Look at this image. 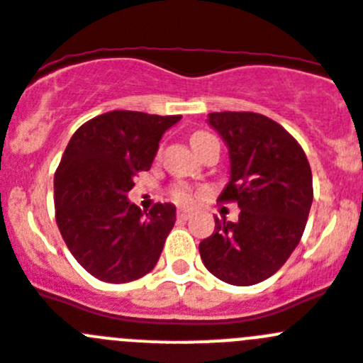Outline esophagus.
Wrapping results in <instances>:
<instances>
[{
  "instance_id": "esophagus-1",
  "label": "esophagus",
  "mask_w": 363,
  "mask_h": 363,
  "mask_svg": "<svg viewBox=\"0 0 363 363\" xmlns=\"http://www.w3.org/2000/svg\"><path fill=\"white\" fill-rule=\"evenodd\" d=\"M176 216H178V220H189V218L192 216V213L189 209H178V213H176Z\"/></svg>"
}]
</instances>
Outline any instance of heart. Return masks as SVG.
<instances>
[{
  "mask_svg": "<svg viewBox=\"0 0 363 363\" xmlns=\"http://www.w3.org/2000/svg\"><path fill=\"white\" fill-rule=\"evenodd\" d=\"M213 140H216V138H214L213 134L205 133V130H198V133H194L191 136V143L196 152H200V150L203 149L207 143L213 142ZM169 196H171L176 203L189 205L194 201L196 191H194V189L187 184H174V185H171V189H169Z\"/></svg>",
  "mask_w": 363,
  "mask_h": 363,
  "instance_id": "b5f03b06",
  "label": "heart"
}]
</instances>
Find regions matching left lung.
<instances>
[{"mask_svg": "<svg viewBox=\"0 0 363 363\" xmlns=\"http://www.w3.org/2000/svg\"><path fill=\"white\" fill-rule=\"evenodd\" d=\"M209 123L229 147L230 179L218 201L238 203V221L218 220L200 243L211 274L255 285L287 262L306 229L313 174L300 143L258 112H211Z\"/></svg>", "mask_w": 363, "mask_h": 363, "instance_id": "1", "label": "left lung"}]
</instances>
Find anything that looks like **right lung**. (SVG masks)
<instances>
[{
	"label": "right lung",
	"instance_id": "right-lung-1",
	"mask_svg": "<svg viewBox=\"0 0 363 363\" xmlns=\"http://www.w3.org/2000/svg\"><path fill=\"white\" fill-rule=\"evenodd\" d=\"M179 118L112 111L70 138L54 174L56 223L74 258L98 280L127 284L158 264L176 207L156 203L143 213L127 192L149 171L163 133Z\"/></svg>",
	"mask_w": 363,
	"mask_h": 363
}]
</instances>
